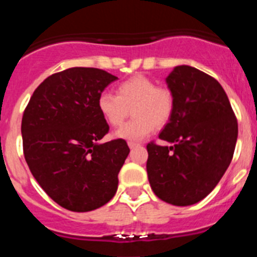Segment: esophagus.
I'll list each match as a JSON object with an SVG mask.
<instances>
[{
	"instance_id": "1",
	"label": "esophagus",
	"mask_w": 257,
	"mask_h": 257,
	"mask_svg": "<svg viewBox=\"0 0 257 257\" xmlns=\"http://www.w3.org/2000/svg\"><path fill=\"white\" fill-rule=\"evenodd\" d=\"M127 144H128V147H130L131 149L135 148V147H138V145H139V144H138V143H135V142H128V143H127Z\"/></svg>"
}]
</instances>
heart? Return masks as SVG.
I'll list each match as a JSON object with an SVG mask.
<instances>
[{"label":"heart","instance_id":"1","mask_svg":"<svg viewBox=\"0 0 257 257\" xmlns=\"http://www.w3.org/2000/svg\"><path fill=\"white\" fill-rule=\"evenodd\" d=\"M97 109L106 123L119 127L133 113L134 118L115 133L119 139L140 140L148 136L154 127L166 126L175 109V97L167 87L157 86L145 76H133L119 82L112 92H101L97 97Z\"/></svg>","mask_w":257,"mask_h":257}]
</instances>
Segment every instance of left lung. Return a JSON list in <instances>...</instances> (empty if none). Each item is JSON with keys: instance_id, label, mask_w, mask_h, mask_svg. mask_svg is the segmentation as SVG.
Listing matches in <instances>:
<instances>
[{"instance_id": "left-lung-1", "label": "left lung", "mask_w": 257, "mask_h": 257, "mask_svg": "<svg viewBox=\"0 0 257 257\" xmlns=\"http://www.w3.org/2000/svg\"><path fill=\"white\" fill-rule=\"evenodd\" d=\"M166 82L175 109L160 139L171 147L147 145L149 184L167 203L194 205L212 192L230 165L238 122L224 88L205 72L179 65Z\"/></svg>"}]
</instances>
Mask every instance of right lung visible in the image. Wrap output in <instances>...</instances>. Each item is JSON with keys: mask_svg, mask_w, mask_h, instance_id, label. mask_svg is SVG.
<instances>
[{"mask_svg": "<svg viewBox=\"0 0 257 257\" xmlns=\"http://www.w3.org/2000/svg\"><path fill=\"white\" fill-rule=\"evenodd\" d=\"M117 77L97 68H69L35 90L22 119L23 152L47 196L74 212L108 203L130 153L126 140L99 144L109 126L97 97Z\"/></svg>", "mask_w": 257, "mask_h": 257, "instance_id": "obj_1", "label": "right lung"}]
</instances>
